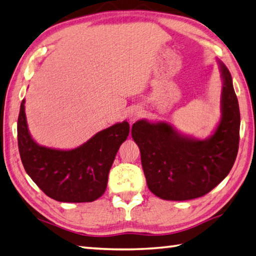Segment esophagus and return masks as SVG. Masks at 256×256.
Here are the masks:
<instances>
[{"mask_svg":"<svg viewBox=\"0 0 256 256\" xmlns=\"http://www.w3.org/2000/svg\"><path fill=\"white\" fill-rule=\"evenodd\" d=\"M142 116V112H140V110H139L138 108H134V109H132L129 112V114H128V117H129V120L130 122H134V120H137L139 117H140Z\"/></svg>","mask_w":256,"mask_h":256,"instance_id":"esophagus-1","label":"esophagus"}]
</instances>
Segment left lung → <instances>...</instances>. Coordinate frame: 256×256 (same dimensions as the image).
<instances>
[{"label": "left lung", "mask_w": 256, "mask_h": 256, "mask_svg": "<svg viewBox=\"0 0 256 256\" xmlns=\"http://www.w3.org/2000/svg\"><path fill=\"white\" fill-rule=\"evenodd\" d=\"M223 88L222 117L208 138L196 139L178 132L168 122L142 119L132 136L142 155L148 188L166 200H188L204 196L228 175L240 142V108L232 76L218 60Z\"/></svg>", "instance_id": "8db88e82"}]
</instances>
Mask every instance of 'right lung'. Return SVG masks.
I'll use <instances>...</instances> for the list:
<instances>
[{
	"label": "right lung",
	"mask_w": 256,
	"mask_h": 256,
	"mask_svg": "<svg viewBox=\"0 0 256 256\" xmlns=\"http://www.w3.org/2000/svg\"><path fill=\"white\" fill-rule=\"evenodd\" d=\"M26 100L18 119V144L24 170L51 198L66 203L98 200L107 188L109 170L129 134V124L118 122L101 130L71 150L38 144L28 128Z\"/></svg>",
	"instance_id": "add662e5"
}]
</instances>
